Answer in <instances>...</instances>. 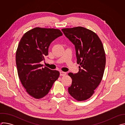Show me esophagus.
<instances>
[{"instance_id": "esophagus-1", "label": "esophagus", "mask_w": 125, "mask_h": 125, "mask_svg": "<svg viewBox=\"0 0 125 125\" xmlns=\"http://www.w3.org/2000/svg\"><path fill=\"white\" fill-rule=\"evenodd\" d=\"M66 72H63V71H60V76H65L66 75Z\"/></svg>"}]
</instances>
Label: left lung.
Listing matches in <instances>:
<instances>
[{
    "label": "left lung",
    "mask_w": 125,
    "mask_h": 125,
    "mask_svg": "<svg viewBox=\"0 0 125 125\" xmlns=\"http://www.w3.org/2000/svg\"><path fill=\"white\" fill-rule=\"evenodd\" d=\"M65 36L75 46L79 72L69 73L72 83L69 94L81 101L90 98L100 83L106 64L102 43L93 31L82 27L62 29Z\"/></svg>",
    "instance_id": "8db88e82"
}]
</instances>
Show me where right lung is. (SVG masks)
<instances>
[{"label":"right lung","instance_id":"1","mask_svg":"<svg viewBox=\"0 0 125 125\" xmlns=\"http://www.w3.org/2000/svg\"><path fill=\"white\" fill-rule=\"evenodd\" d=\"M59 29L37 27L26 32L21 38L16 53L18 74L27 93L36 99L47 95L59 75L40 63L48 54L52 41L62 35Z\"/></svg>","mask_w":125,"mask_h":125}]
</instances>
